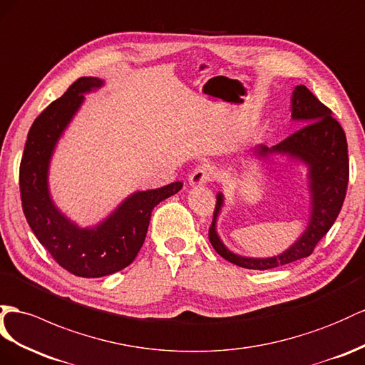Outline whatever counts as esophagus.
Wrapping results in <instances>:
<instances>
[{
    "instance_id": "esophagus-1",
    "label": "esophagus",
    "mask_w": 365,
    "mask_h": 365,
    "mask_svg": "<svg viewBox=\"0 0 365 365\" xmlns=\"http://www.w3.org/2000/svg\"><path fill=\"white\" fill-rule=\"evenodd\" d=\"M217 177L216 166L211 163H202L199 166H195L192 173L190 174V183L192 186H200V185H207L212 182Z\"/></svg>"
}]
</instances>
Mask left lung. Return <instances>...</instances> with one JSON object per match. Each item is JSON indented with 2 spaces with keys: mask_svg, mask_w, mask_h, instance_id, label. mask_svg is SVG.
Wrapping results in <instances>:
<instances>
[{
  "mask_svg": "<svg viewBox=\"0 0 365 365\" xmlns=\"http://www.w3.org/2000/svg\"><path fill=\"white\" fill-rule=\"evenodd\" d=\"M292 118L302 121V128L272 148L257 145L253 155L267 158L282 154L308 168L310 188V219L307 230L294 244L273 257H245L232 253L220 240L216 223L223 207V194L216 197L212 223L208 237L212 248L228 262L248 269H268L308 257L331 225L342 208L349 185V151L344 129L331 117V110L317 100L304 85L296 86L292 97Z\"/></svg>",
  "mask_w": 365,
  "mask_h": 365,
  "instance_id": "8db88e82",
  "label": "left lung"
}]
</instances>
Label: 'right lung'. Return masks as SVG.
I'll use <instances>...</instances> for the list:
<instances>
[{
    "label": "right lung",
    "mask_w": 365,
    "mask_h": 365,
    "mask_svg": "<svg viewBox=\"0 0 365 365\" xmlns=\"http://www.w3.org/2000/svg\"><path fill=\"white\" fill-rule=\"evenodd\" d=\"M97 77H81L35 118L20 165L21 203L27 223L55 262L80 277H101L126 268L142 248L151 211L182 190V182L137 191L92 228H80L55 207L49 192V165L60 137L85 101L103 86Z\"/></svg>",
    "instance_id": "obj_1"
}]
</instances>
